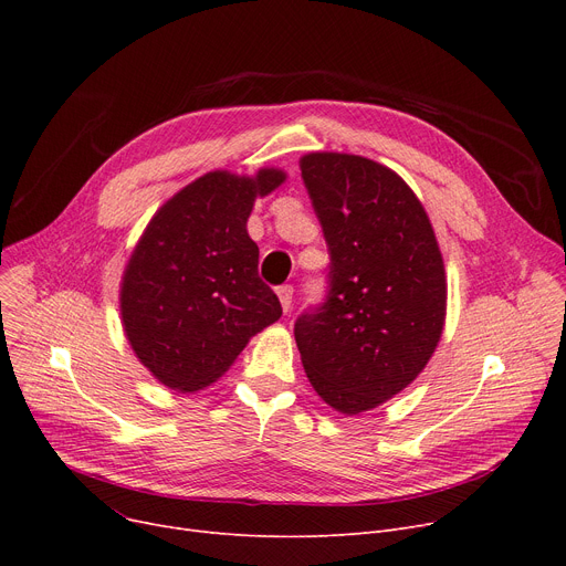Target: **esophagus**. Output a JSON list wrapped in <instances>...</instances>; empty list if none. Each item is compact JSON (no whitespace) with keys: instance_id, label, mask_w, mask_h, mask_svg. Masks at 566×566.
Masks as SVG:
<instances>
[{"instance_id":"34e87169","label":"esophagus","mask_w":566,"mask_h":566,"mask_svg":"<svg viewBox=\"0 0 566 566\" xmlns=\"http://www.w3.org/2000/svg\"><path fill=\"white\" fill-rule=\"evenodd\" d=\"M277 298H280V303H282V310L289 312V310H291V301H293V286H291V284L277 286Z\"/></svg>"}]
</instances>
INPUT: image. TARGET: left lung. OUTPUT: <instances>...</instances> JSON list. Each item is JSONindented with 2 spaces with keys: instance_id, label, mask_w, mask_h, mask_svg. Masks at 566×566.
<instances>
[{
  "instance_id": "8db88e82",
  "label": "left lung",
  "mask_w": 566,
  "mask_h": 566,
  "mask_svg": "<svg viewBox=\"0 0 566 566\" xmlns=\"http://www.w3.org/2000/svg\"><path fill=\"white\" fill-rule=\"evenodd\" d=\"M303 184L328 245V291L293 325L318 397L358 415L392 399L433 355L444 265L420 199L363 156L310 154Z\"/></svg>"
}]
</instances>
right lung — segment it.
Instances as JSON below:
<instances>
[{
    "instance_id": "add662e5",
    "label": "right lung",
    "mask_w": 566,
    "mask_h": 566,
    "mask_svg": "<svg viewBox=\"0 0 566 566\" xmlns=\"http://www.w3.org/2000/svg\"><path fill=\"white\" fill-rule=\"evenodd\" d=\"M282 181L277 169L254 178L211 171L148 222L124 273L122 318L139 363L167 388L211 385L282 316L245 229L256 195Z\"/></svg>"
}]
</instances>
